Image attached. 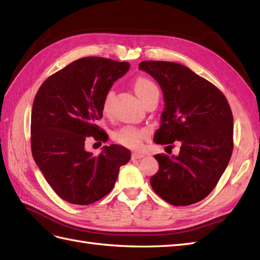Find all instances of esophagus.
<instances>
[{"mask_svg": "<svg viewBox=\"0 0 260 260\" xmlns=\"http://www.w3.org/2000/svg\"><path fill=\"white\" fill-rule=\"evenodd\" d=\"M144 156H145V154L143 153V152H133V153H132V158H134V159L142 158V157H144Z\"/></svg>", "mask_w": 260, "mask_h": 260, "instance_id": "34e87169", "label": "esophagus"}]
</instances>
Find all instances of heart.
Listing matches in <instances>:
<instances>
[{
  "label": "heart",
  "instance_id": "b5f03b06",
  "mask_svg": "<svg viewBox=\"0 0 260 260\" xmlns=\"http://www.w3.org/2000/svg\"><path fill=\"white\" fill-rule=\"evenodd\" d=\"M134 90L135 93L139 97L142 103L144 104L148 98H151L154 95H157L158 89L156 85L154 84L152 80L145 77H139L134 81ZM114 97L113 90H108L106 95L104 97L103 101V112L106 114L109 110L110 103ZM147 135V132L142 128H136L133 126H124L116 131L113 134V140L118 143V144L129 147V148H137L142 144V141L145 139Z\"/></svg>",
  "mask_w": 260,
  "mask_h": 260
}]
</instances>
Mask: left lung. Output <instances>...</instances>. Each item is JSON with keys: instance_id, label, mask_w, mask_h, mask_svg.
I'll use <instances>...</instances> for the list:
<instances>
[{"instance_id": "1", "label": "left lung", "mask_w": 260, "mask_h": 260, "mask_svg": "<svg viewBox=\"0 0 260 260\" xmlns=\"http://www.w3.org/2000/svg\"><path fill=\"white\" fill-rule=\"evenodd\" d=\"M140 70L161 86L165 108L154 135L157 144L178 156L156 154L158 171L150 182L154 192L172 206H190L208 197L217 185L234 150V117L227 98L211 82L183 64L142 61Z\"/></svg>"}]
</instances>
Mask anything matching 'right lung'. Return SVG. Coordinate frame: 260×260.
<instances>
[{"mask_svg": "<svg viewBox=\"0 0 260 260\" xmlns=\"http://www.w3.org/2000/svg\"><path fill=\"white\" fill-rule=\"evenodd\" d=\"M128 62L86 57L69 63L43 82L31 114L32 156L47 182L64 201L88 206L112 191L119 168L131 158L127 148L104 146L99 155L86 151L88 137L107 141L99 128L103 101Z\"/></svg>", "mask_w": 260, "mask_h": 260, "instance_id": "right-lung-1", "label": "right lung"}]
</instances>
